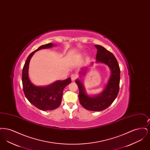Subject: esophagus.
Here are the masks:
<instances>
[{
  "mask_svg": "<svg viewBox=\"0 0 150 150\" xmlns=\"http://www.w3.org/2000/svg\"><path fill=\"white\" fill-rule=\"evenodd\" d=\"M77 77H78V75L76 74H73L71 75V78L72 81L75 80L77 78Z\"/></svg>",
  "mask_w": 150,
  "mask_h": 150,
  "instance_id": "34e87169",
  "label": "esophagus"
}]
</instances>
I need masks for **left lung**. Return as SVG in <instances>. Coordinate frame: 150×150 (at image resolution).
Instances as JSON below:
<instances>
[{"instance_id":"1","label":"left lung","mask_w":150,"mask_h":150,"mask_svg":"<svg viewBox=\"0 0 150 150\" xmlns=\"http://www.w3.org/2000/svg\"><path fill=\"white\" fill-rule=\"evenodd\" d=\"M94 46L97 49L96 62L106 64L111 70L110 77L103 91L99 94L91 96L86 93L82 80L78 79L75 80V83L78 86L79 102L81 106L89 111H100L110 106L118 94L120 70L116 58L111 52L99 45H95ZM93 63L92 62L91 65ZM86 71H88L86 68L83 67L82 71L80 72V74L81 76L84 75Z\"/></svg>"}]
</instances>
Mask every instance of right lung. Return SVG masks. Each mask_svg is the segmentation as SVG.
<instances>
[{
  "instance_id": "right-lung-1",
  "label": "right lung",
  "mask_w": 150,
  "mask_h": 150,
  "mask_svg": "<svg viewBox=\"0 0 150 150\" xmlns=\"http://www.w3.org/2000/svg\"><path fill=\"white\" fill-rule=\"evenodd\" d=\"M56 45L48 43L39 47L29 55L22 69V81L23 90L26 98L38 108L43 111L53 110L60 105L64 88L71 83V78L57 80L47 86H36L33 84L29 77L30 61L36 51L50 48Z\"/></svg>"
}]
</instances>
